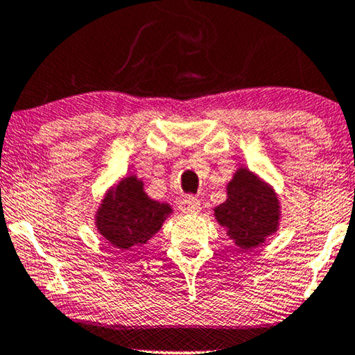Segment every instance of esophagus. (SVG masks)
Masks as SVG:
<instances>
[{"label": "esophagus", "mask_w": 355, "mask_h": 355, "mask_svg": "<svg viewBox=\"0 0 355 355\" xmlns=\"http://www.w3.org/2000/svg\"><path fill=\"white\" fill-rule=\"evenodd\" d=\"M179 210L182 213H198L200 211V202L196 197L189 196L179 202Z\"/></svg>", "instance_id": "1"}]
</instances>
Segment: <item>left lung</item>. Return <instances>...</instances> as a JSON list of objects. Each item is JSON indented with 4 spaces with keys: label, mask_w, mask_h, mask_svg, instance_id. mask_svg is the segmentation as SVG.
Returning <instances> with one entry per match:
<instances>
[{
    "label": "left lung",
    "mask_w": 355,
    "mask_h": 355,
    "mask_svg": "<svg viewBox=\"0 0 355 355\" xmlns=\"http://www.w3.org/2000/svg\"><path fill=\"white\" fill-rule=\"evenodd\" d=\"M215 216L237 247L260 245L278 227L279 205L273 189L249 169L241 168L227 184V200L215 208Z\"/></svg>",
    "instance_id": "left-lung-1"
}]
</instances>
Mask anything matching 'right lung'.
I'll return each mask as SVG.
<instances>
[{
  "instance_id": "1",
  "label": "right lung",
  "mask_w": 355,
  "mask_h": 355,
  "mask_svg": "<svg viewBox=\"0 0 355 355\" xmlns=\"http://www.w3.org/2000/svg\"><path fill=\"white\" fill-rule=\"evenodd\" d=\"M169 213V205L148 198L142 181L130 176L106 193L96 215V226L110 244L128 250L145 244L159 231Z\"/></svg>"
}]
</instances>
